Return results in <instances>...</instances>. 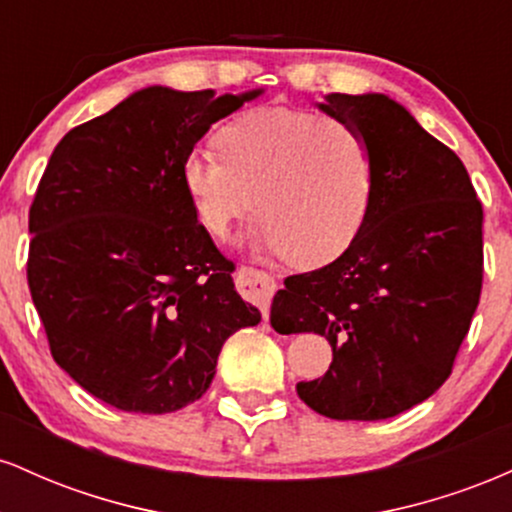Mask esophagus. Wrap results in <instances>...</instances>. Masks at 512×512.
<instances>
[{"mask_svg": "<svg viewBox=\"0 0 512 512\" xmlns=\"http://www.w3.org/2000/svg\"><path fill=\"white\" fill-rule=\"evenodd\" d=\"M238 279H240V291H243V296H248L252 303L260 305L264 320H269V303H272V296L276 291L274 276L264 272V269L240 267Z\"/></svg>", "mask_w": 512, "mask_h": 512, "instance_id": "obj_1", "label": "esophagus"}]
</instances>
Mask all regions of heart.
I'll list each match as a JSON object with an SVG mask.
<instances>
[{
  "label": "heart",
  "instance_id": "1",
  "mask_svg": "<svg viewBox=\"0 0 512 512\" xmlns=\"http://www.w3.org/2000/svg\"><path fill=\"white\" fill-rule=\"evenodd\" d=\"M214 142L219 156L195 151L182 163L192 214L211 238H226L252 207L262 250L315 267L361 233L375 192V156L361 129L317 110L255 108Z\"/></svg>",
  "mask_w": 512,
  "mask_h": 512
}]
</instances>
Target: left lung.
I'll use <instances>...</instances> for the list:
<instances>
[{
	"mask_svg": "<svg viewBox=\"0 0 512 512\" xmlns=\"http://www.w3.org/2000/svg\"><path fill=\"white\" fill-rule=\"evenodd\" d=\"M320 108L366 134L373 204L337 260L286 276L272 325L332 344L330 370L296 385L310 409L339 421L390 419L450 378L481 296L484 209L460 156L399 103L332 93Z\"/></svg>",
	"mask_w": 512,
	"mask_h": 512,
	"instance_id": "8db88e82",
	"label": "left lung"
}]
</instances>
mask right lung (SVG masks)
Listing matches in <instances>:
<instances>
[{
  "mask_svg": "<svg viewBox=\"0 0 512 512\" xmlns=\"http://www.w3.org/2000/svg\"><path fill=\"white\" fill-rule=\"evenodd\" d=\"M257 93L151 86L52 151L28 211V289L57 366L110 407H187L223 342L262 320L182 187L195 144Z\"/></svg>",
  "mask_w": 512,
  "mask_h": 512,
  "instance_id": "1",
  "label": "right lung"
}]
</instances>
